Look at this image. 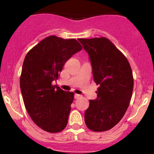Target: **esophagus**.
<instances>
[{"mask_svg":"<svg viewBox=\"0 0 154 154\" xmlns=\"http://www.w3.org/2000/svg\"><path fill=\"white\" fill-rule=\"evenodd\" d=\"M74 97H75V99H79V98L81 97V96H80V95H79V94H75Z\"/></svg>","mask_w":154,"mask_h":154,"instance_id":"1","label":"esophagus"}]
</instances>
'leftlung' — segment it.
<instances>
[{
    "instance_id": "left-lung-1",
    "label": "left lung",
    "mask_w": 154,
    "mask_h": 154,
    "mask_svg": "<svg viewBox=\"0 0 154 154\" xmlns=\"http://www.w3.org/2000/svg\"><path fill=\"white\" fill-rule=\"evenodd\" d=\"M88 52L94 81L98 88L97 99L89 100L85 112V123L89 130L103 132L112 129L123 117L133 89L130 65L123 53L105 37L79 38Z\"/></svg>"
}]
</instances>
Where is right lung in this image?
<instances>
[{
	"instance_id": "right-lung-1",
	"label": "right lung",
	"mask_w": 154,
	"mask_h": 154,
	"mask_svg": "<svg viewBox=\"0 0 154 154\" xmlns=\"http://www.w3.org/2000/svg\"><path fill=\"white\" fill-rule=\"evenodd\" d=\"M82 47L75 39L51 35L28 52L20 77V87L27 112L45 131L58 133L66 127L74 93L51 82L72 55Z\"/></svg>"
}]
</instances>
